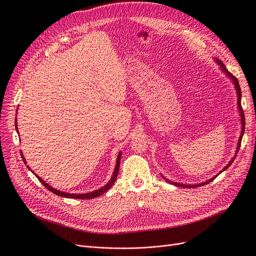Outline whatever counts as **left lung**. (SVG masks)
I'll return each instance as SVG.
<instances>
[{
  "mask_svg": "<svg viewBox=\"0 0 256 256\" xmlns=\"http://www.w3.org/2000/svg\"><path fill=\"white\" fill-rule=\"evenodd\" d=\"M217 62H218V64L220 65V68L229 76V77L232 79V81H233V83H234V85H235V88H236V92H238V108H240V117H242V135H240V141H238V150H236V152H238V150H240V144H242V135H244V110H242V90H240V83H238V78L236 77H234V76L231 74V72H228V70H226V68H224V65L222 64V61H220V60H217ZM236 157V156H235ZM233 160H234V158L231 160V162H229V164L226 166H224V170L222 171H224V170H226L230 166H231V164L233 162ZM217 176V175H216ZM166 179V178H164ZM215 179V177H213L212 179H210V180H208V182H202V184H178V182H170V180H168V179H166V180L168 182V184H175V186H182V188H197V186H204V184H208L209 182H213Z\"/></svg>",
  "mask_w": 256,
  "mask_h": 256,
  "instance_id": "1",
  "label": "left lung"
}]
</instances>
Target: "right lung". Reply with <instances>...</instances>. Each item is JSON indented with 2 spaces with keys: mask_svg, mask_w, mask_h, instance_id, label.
<instances>
[{
  "mask_svg": "<svg viewBox=\"0 0 256 256\" xmlns=\"http://www.w3.org/2000/svg\"><path fill=\"white\" fill-rule=\"evenodd\" d=\"M21 156H22V159H23L24 164H26V160H25V158H24V156H23V154H22V153H21ZM120 158H121V152L118 154V157H117V164H116V166H115V171H114L112 177L110 178V180L108 182V184H106L104 186L103 188H101L100 190L94 191V192H90V193H86V194H70V193H64V192H61V191H59V190H56V188H52L50 186L47 184L44 180H42V179H41L39 176H36H36L38 177V179H39V180L41 182V184H42L46 188H48V190H50V192L54 193L56 195L62 196V197H68V198H79V200H92V198L98 197V196H100V195H102V194L106 193L108 190H110V188L114 184H115V180H116L117 175H118V172H119ZM27 168H30V166H27Z\"/></svg>",
  "mask_w": 256,
  "mask_h": 256,
  "instance_id": "right-lung-1",
  "label": "right lung"
}]
</instances>
